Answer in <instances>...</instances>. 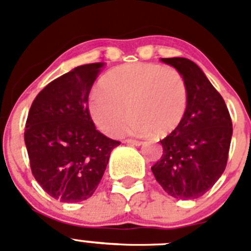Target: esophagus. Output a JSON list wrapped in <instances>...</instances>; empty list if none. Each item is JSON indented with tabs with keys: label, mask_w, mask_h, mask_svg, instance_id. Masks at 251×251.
Listing matches in <instances>:
<instances>
[{
	"label": "esophagus",
	"mask_w": 251,
	"mask_h": 251,
	"mask_svg": "<svg viewBox=\"0 0 251 251\" xmlns=\"http://www.w3.org/2000/svg\"><path fill=\"white\" fill-rule=\"evenodd\" d=\"M126 143H128V145H134V146H141L142 143H143V142L142 141H139V139H126Z\"/></svg>",
	"instance_id": "esophagus-1"
}]
</instances>
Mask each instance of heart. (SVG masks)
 <instances>
[{
	"mask_svg": "<svg viewBox=\"0 0 251 251\" xmlns=\"http://www.w3.org/2000/svg\"><path fill=\"white\" fill-rule=\"evenodd\" d=\"M99 90L88 100L93 121L104 133L114 136L132 117L126 130L136 136L156 132L166 136L182 123L187 112L188 89L176 69L153 63L117 66L101 76Z\"/></svg>",
	"mask_w": 251,
	"mask_h": 251,
	"instance_id": "heart-1",
	"label": "heart"
}]
</instances>
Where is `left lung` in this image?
I'll list each match as a JSON object with an SVG mask.
<instances>
[{
  "label": "left lung",
  "mask_w": 251,
  "mask_h": 251,
  "mask_svg": "<svg viewBox=\"0 0 251 251\" xmlns=\"http://www.w3.org/2000/svg\"><path fill=\"white\" fill-rule=\"evenodd\" d=\"M161 60L182 74L188 105L182 123L159 141L163 153L152 172L170 196L195 200L206 194L225 171L231 118L220 93L194 61L185 57Z\"/></svg>",
  "instance_id": "1"
}]
</instances>
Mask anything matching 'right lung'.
<instances>
[{"instance_id": "1", "label": "right lung", "mask_w": 251, "mask_h": 251, "mask_svg": "<svg viewBox=\"0 0 251 251\" xmlns=\"http://www.w3.org/2000/svg\"><path fill=\"white\" fill-rule=\"evenodd\" d=\"M104 63L76 66L49 83L32 101L25 145L35 179L55 200L80 202L95 192L110 152L121 142L94 126L88 99Z\"/></svg>"}]
</instances>
